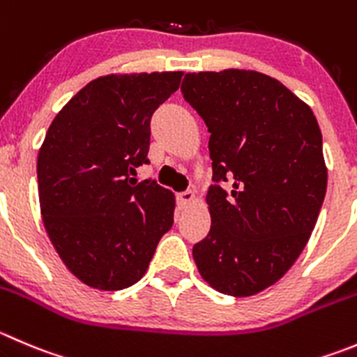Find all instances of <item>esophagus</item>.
Returning <instances> with one entry per match:
<instances>
[{
    "label": "esophagus",
    "mask_w": 357,
    "mask_h": 357,
    "mask_svg": "<svg viewBox=\"0 0 357 357\" xmlns=\"http://www.w3.org/2000/svg\"><path fill=\"white\" fill-rule=\"evenodd\" d=\"M193 199H195V193H193L192 190H186V192L178 193V202L181 204V206H188V204L193 202Z\"/></svg>",
    "instance_id": "obj_1"
}]
</instances>
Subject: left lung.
<instances>
[{
    "label": "left lung",
    "instance_id": "1",
    "mask_svg": "<svg viewBox=\"0 0 357 357\" xmlns=\"http://www.w3.org/2000/svg\"><path fill=\"white\" fill-rule=\"evenodd\" d=\"M181 94L211 132L213 160L211 230L193 259L216 291L256 295L291 268L316 227L328 185L321 129L305 102L261 73H188Z\"/></svg>",
    "mask_w": 357,
    "mask_h": 357
}]
</instances>
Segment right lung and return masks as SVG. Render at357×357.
Wrapping results in <instances>:
<instances>
[{
    "label": "right lung",
    "instance_id": "1",
    "mask_svg": "<svg viewBox=\"0 0 357 357\" xmlns=\"http://www.w3.org/2000/svg\"><path fill=\"white\" fill-rule=\"evenodd\" d=\"M181 76H101L48 127L36 165L41 216L64 265L91 288L136 284L174 223V193L132 174L150 164L151 115Z\"/></svg>",
    "mask_w": 357,
    "mask_h": 357
}]
</instances>
